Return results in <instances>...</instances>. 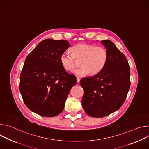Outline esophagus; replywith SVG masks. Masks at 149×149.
Listing matches in <instances>:
<instances>
[{"instance_id":"1","label":"esophagus","mask_w":149,"mask_h":149,"mask_svg":"<svg viewBox=\"0 0 149 149\" xmlns=\"http://www.w3.org/2000/svg\"><path fill=\"white\" fill-rule=\"evenodd\" d=\"M77 82H80V78L79 77H77Z\"/></svg>"}]
</instances>
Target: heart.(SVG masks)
<instances>
[{
  "label": "heart",
  "instance_id": "1",
  "mask_svg": "<svg viewBox=\"0 0 149 149\" xmlns=\"http://www.w3.org/2000/svg\"><path fill=\"white\" fill-rule=\"evenodd\" d=\"M71 52L62 54L61 63L66 71H72L79 61L81 67L74 71L78 76L98 74L107 64L109 59L108 50L104 46L80 43L72 47Z\"/></svg>",
  "mask_w": 149,
  "mask_h": 149
}]
</instances>
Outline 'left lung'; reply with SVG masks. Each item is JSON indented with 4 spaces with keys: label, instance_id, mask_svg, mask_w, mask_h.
<instances>
[{
    "label": "left lung",
    "instance_id": "left-lung-1",
    "mask_svg": "<svg viewBox=\"0 0 149 149\" xmlns=\"http://www.w3.org/2000/svg\"><path fill=\"white\" fill-rule=\"evenodd\" d=\"M107 49V64L98 74L81 80L82 107L88 115L100 118L118 110L130 87V68L125 55L109 40H101Z\"/></svg>",
    "mask_w": 149,
    "mask_h": 149
}]
</instances>
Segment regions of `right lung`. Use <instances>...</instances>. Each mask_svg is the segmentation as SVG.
<instances>
[{
    "label": "right lung",
    "mask_w": 149,
    "mask_h": 149,
    "mask_svg": "<svg viewBox=\"0 0 149 149\" xmlns=\"http://www.w3.org/2000/svg\"><path fill=\"white\" fill-rule=\"evenodd\" d=\"M70 45L65 40L41 41L27 56L20 75L19 90L26 107L44 117H54L64 108L76 77L63 68L60 58Z\"/></svg>",
    "instance_id": "right-lung-1"
}]
</instances>
